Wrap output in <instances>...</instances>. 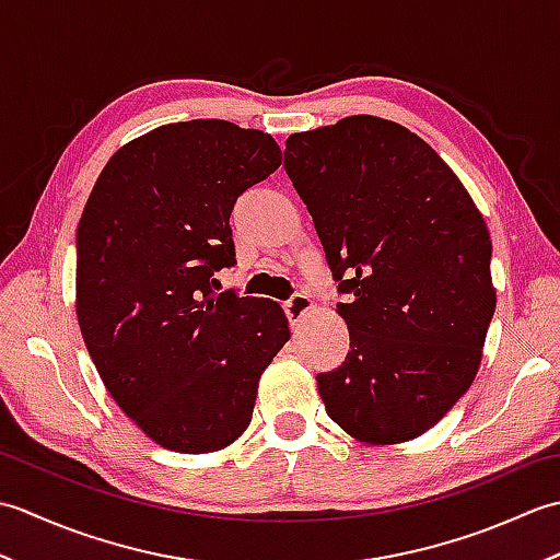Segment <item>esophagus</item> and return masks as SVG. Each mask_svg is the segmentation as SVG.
<instances>
[{
	"instance_id": "esophagus-1",
	"label": "esophagus",
	"mask_w": 560,
	"mask_h": 560,
	"mask_svg": "<svg viewBox=\"0 0 560 560\" xmlns=\"http://www.w3.org/2000/svg\"><path fill=\"white\" fill-rule=\"evenodd\" d=\"M283 311H287L289 323L293 327H299L303 319L307 317V313L313 311V299H311V295H305V293H295V295H291L287 303H283Z\"/></svg>"
}]
</instances>
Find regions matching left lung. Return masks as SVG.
Masks as SVG:
<instances>
[{
  "instance_id": "8db88e82",
  "label": "left lung",
  "mask_w": 560,
  "mask_h": 560,
  "mask_svg": "<svg viewBox=\"0 0 560 560\" xmlns=\"http://www.w3.org/2000/svg\"><path fill=\"white\" fill-rule=\"evenodd\" d=\"M351 351L319 373L329 419L365 445L423 435L479 373L495 311L491 235L467 187L421 137L375 115L287 139Z\"/></svg>"
}]
</instances>
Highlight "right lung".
I'll return each instance as SVG.
<instances>
[{
  "instance_id": "obj_1",
  "label": "right lung",
  "mask_w": 560,
  "mask_h": 560,
  "mask_svg": "<svg viewBox=\"0 0 560 560\" xmlns=\"http://www.w3.org/2000/svg\"><path fill=\"white\" fill-rule=\"evenodd\" d=\"M281 165L261 129L189 120L113 153L77 229V317L105 389L153 443L205 455L253 421L259 377L291 339L269 299L213 293L235 261L231 211Z\"/></svg>"
}]
</instances>
